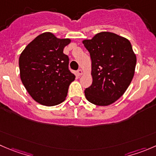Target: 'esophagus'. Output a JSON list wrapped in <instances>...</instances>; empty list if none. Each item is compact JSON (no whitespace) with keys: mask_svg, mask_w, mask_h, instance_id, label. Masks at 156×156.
Returning a JSON list of instances; mask_svg holds the SVG:
<instances>
[{"mask_svg":"<svg viewBox=\"0 0 156 156\" xmlns=\"http://www.w3.org/2000/svg\"><path fill=\"white\" fill-rule=\"evenodd\" d=\"M83 73H84V72H83L82 69H78V70L77 71V74H78V76H81V75H82Z\"/></svg>","mask_w":156,"mask_h":156,"instance_id":"esophagus-1","label":"esophagus"}]
</instances>
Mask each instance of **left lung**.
<instances>
[{"mask_svg":"<svg viewBox=\"0 0 156 156\" xmlns=\"http://www.w3.org/2000/svg\"><path fill=\"white\" fill-rule=\"evenodd\" d=\"M90 52L93 81L85 89L89 102L108 106L125 93L134 76L136 55L130 42L110 32L98 33L82 41Z\"/></svg>","mask_w":156,"mask_h":156,"instance_id":"left-lung-1","label":"left lung"}]
</instances>
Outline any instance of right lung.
<instances>
[{
	"instance_id": "right-lung-1",
	"label": "right lung",
	"mask_w": 156,
	"mask_h": 156,
	"mask_svg": "<svg viewBox=\"0 0 156 156\" xmlns=\"http://www.w3.org/2000/svg\"><path fill=\"white\" fill-rule=\"evenodd\" d=\"M70 43V39H59L46 32L30 42L20 55L21 81L31 98L42 105L63 102L75 79L69 70V57L63 53Z\"/></svg>"
}]
</instances>
